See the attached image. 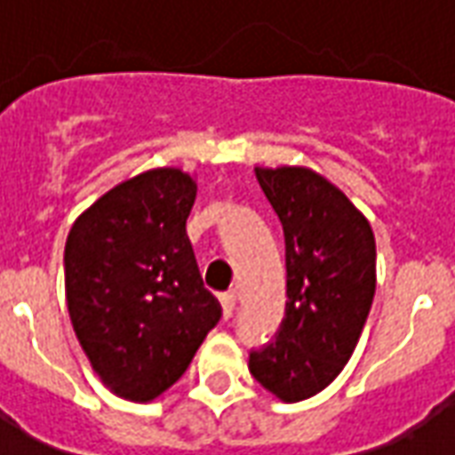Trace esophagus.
<instances>
[{
  "mask_svg": "<svg viewBox=\"0 0 455 455\" xmlns=\"http://www.w3.org/2000/svg\"><path fill=\"white\" fill-rule=\"evenodd\" d=\"M219 299H221V307H224V319H231L234 309H236V292H224Z\"/></svg>",
  "mask_w": 455,
  "mask_h": 455,
  "instance_id": "1",
  "label": "esophagus"
}]
</instances>
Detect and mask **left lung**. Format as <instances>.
I'll use <instances>...</instances> for the list:
<instances>
[{
    "instance_id": "left-lung-1",
    "label": "left lung",
    "mask_w": 455,
    "mask_h": 455,
    "mask_svg": "<svg viewBox=\"0 0 455 455\" xmlns=\"http://www.w3.org/2000/svg\"><path fill=\"white\" fill-rule=\"evenodd\" d=\"M285 234L287 305L248 371L283 402L322 392L351 358L375 295V236L341 189L309 168H256Z\"/></svg>"
}]
</instances>
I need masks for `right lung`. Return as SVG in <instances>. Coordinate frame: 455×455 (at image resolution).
Masks as SVG:
<instances>
[{
  "instance_id": "1",
  "label": "right lung",
  "mask_w": 455,
  "mask_h": 455,
  "mask_svg": "<svg viewBox=\"0 0 455 455\" xmlns=\"http://www.w3.org/2000/svg\"><path fill=\"white\" fill-rule=\"evenodd\" d=\"M197 182L156 168L83 212L65 243V297L77 341L102 382L148 402L182 378L221 305L188 236Z\"/></svg>"
}]
</instances>
